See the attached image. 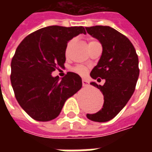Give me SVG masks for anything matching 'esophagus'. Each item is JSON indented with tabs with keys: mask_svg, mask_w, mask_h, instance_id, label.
Returning <instances> with one entry per match:
<instances>
[{
	"mask_svg": "<svg viewBox=\"0 0 152 152\" xmlns=\"http://www.w3.org/2000/svg\"><path fill=\"white\" fill-rule=\"evenodd\" d=\"M82 84H83V86H87V85H88V81H87L86 79H82Z\"/></svg>",
	"mask_w": 152,
	"mask_h": 152,
	"instance_id": "obj_1",
	"label": "esophagus"
}]
</instances>
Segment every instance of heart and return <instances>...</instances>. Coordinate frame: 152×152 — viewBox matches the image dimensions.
Instances as JSON below:
<instances>
[{
  "label": "heart",
  "mask_w": 152,
  "mask_h": 152,
  "mask_svg": "<svg viewBox=\"0 0 152 152\" xmlns=\"http://www.w3.org/2000/svg\"><path fill=\"white\" fill-rule=\"evenodd\" d=\"M74 41H75L74 40H69L68 42H67V44H66V48H65V54H66V55H67V54H68V53H69L70 49H71V47H72V45L73 43H74ZM94 40H91V41H89V43L94 42ZM74 71H75L76 72L80 74V75H83V74H85V73L86 72L87 69H86V66H81V65H79V66H76V67L74 68Z\"/></svg>",
  "instance_id": "b5f03b06"
}]
</instances>
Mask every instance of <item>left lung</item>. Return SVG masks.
Segmentation results:
<instances>
[{"instance_id":"8db88e82","label":"left lung","mask_w":152,"mask_h":152,"mask_svg":"<svg viewBox=\"0 0 152 152\" xmlns=\"http://www.w3.org/2000/svg\"><path fill=\"white\" fill-rule=\"evenodd\" d=\"M86 29L102 46L101 58L90 76L105 79L103 86L90 83L102 93L104 102L100 111L86 116L90 121L106 122L121 112L133 95L139 76L138 58L130 40L114 28L94 26Z\"/></svg>"}]
</instances>
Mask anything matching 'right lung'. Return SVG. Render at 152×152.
Listing matches in <instances>:
<instances>
[{"label": "right lung", "instance_id": "add662e5", "mask_svg": "<svg viewBox=\"0 0 152 152\" xmlns=\"http://www.w3.org/2000/svg\"><path fill=\"white\" fill-rule=\"evenodd\" d=\"M81 33H86L84 27L49 26L18 45L11 61L10 81L18 104L32 119H55L66 99L81 88L82 80L76 73L69 72L62 80L51 75L64 67L66 44Z\"/></svg>", "mask_w": 152, "mask_h": 152}]
</instances>
